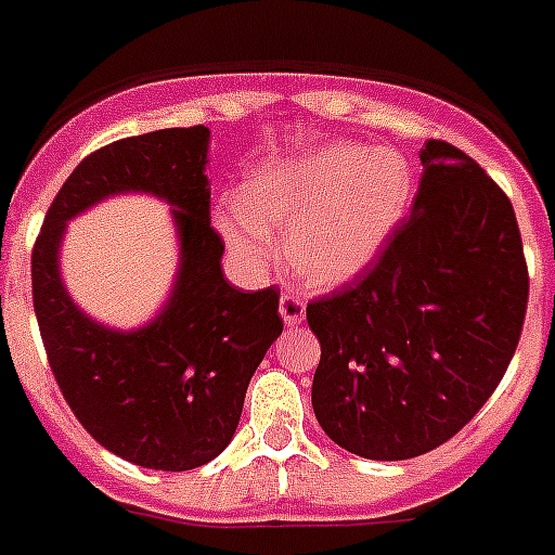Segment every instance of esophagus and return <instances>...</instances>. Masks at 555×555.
<instances>
[{"instance_id": "34e87169", "label": "esophagus", "mask_w": 555, "mask_h": 555, "mask_svg": "<svg viewBox=\"0 0 555 555\" xmlns=\"http://www.w3.org/2000/svg\"><path fill=\"white\" fill-rule=\"evenodd\" d=\"M279 312H282L284 323L287 325H301L304 323V314H307V304L298 293L287 289L282 293V301H279Z\"/></svg>"}]
</instances>
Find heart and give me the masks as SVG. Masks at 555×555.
I'll use <instances>...</instances> for the list:
<instances>
[{
	"label": "heart",
	"instance_id": "heart-1",
	"mask_svg": "<svg viewBox=\"0 0 555 555\" xmlns=\"http://www.w3.org/2000/svg\"><path fill=\"white\" fill-rule=\"evenodd\" d=\"M413 175L397 150L334 142L266 164L216 221L227 246L251 271L276 257L271 230H284L295 273L334 287L375 262L411 202Z\"/></svg>",
	"mask_w": 555,
	"mask_h": 555
}]
</instances>
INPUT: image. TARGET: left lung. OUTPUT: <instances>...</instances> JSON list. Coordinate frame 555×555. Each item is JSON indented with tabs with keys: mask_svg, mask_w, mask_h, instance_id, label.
Listing matches in <instances>:
<instances>
[{
	"mask_svg": "<svg viewBox=\"0 0 555 555\" xmlns=\"http://www.w3.org/2000/svg\"><path fill=\"white\" fill-rule=\"evenodd\" d=\"M413 210L353 284L307 307L320 339L312 408L366 460L427 454L504 377L528 307L509 196L470 155L427 139Z\"/></svg>",
	"mask_w": 555,
	"mask_h": 555,
	"instance_id": "8db88e82",
	"label": "left lung"
}]
</instances>
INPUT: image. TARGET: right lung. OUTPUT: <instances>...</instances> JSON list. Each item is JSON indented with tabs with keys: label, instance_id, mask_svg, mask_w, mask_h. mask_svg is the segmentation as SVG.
Wrapping results in <instances>:
<instances>
[{
	"label": "right lung",
	"instance_id": "add662e5",
	"mask_svg": "<svg viewBox=\"0 0 555 555\" xmlns=\"http://www.w3.org/2000/svg\"><path fill=\"white\" fill-rule=\"evenodd\" d=\"M207 137L205 126L164 128L90 153L62 183L33 248V304L62 397L101 447L155 470L199 468L224 452L248 380L284 328L279 287L241 293L221 273ZM117 190L172 201L184 251L168 309L131 335L85 319L55 266L64 221Z\"/></svg>",
	"mask_w": 555,
	"mask_h": 555
}]
</instances>
